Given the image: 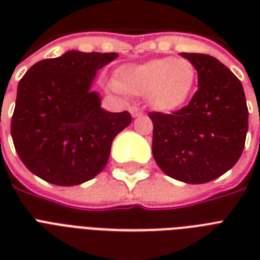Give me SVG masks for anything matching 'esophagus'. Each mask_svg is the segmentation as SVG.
I'll list each match as a JSON object with an SVG mask.
<instances>
[{
    "mask_svg": "<svg viewBox=\"0 0 260 260\" xmlns=\"http://www.w3.org/2000/svg\"><path fill=\"white\" fill-rule=\"evenodd\" d=\"M129 112H131V113H132V116H135V117H136V116H140V114H142V110L139 109V108L136 105L131 106Z\"/></svg>",
    "mask_w": 260,
    "mask_h": 260,
    "instance_id": "obj_1",
    "label": "esophagus"
}]
</instances>
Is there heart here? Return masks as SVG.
Segmentation results:
<instances>
[{"label": "heart", "instance_id": "1", "mask_svg": "<svg viewBox=\"0 0 260 260\" xmlns=\"http://www.w3.org/2000/svg\"><path fill=\"white\" fill-rule=\"evenodd\" d=\"M194 78L196 71L189 60L162 58L121 67L117 81H113L112 86L118 91L148 95L156 109L171 110L189 97Z\"/></svg>", "mask_w": 260, "mask_h": 260}]
</instances>
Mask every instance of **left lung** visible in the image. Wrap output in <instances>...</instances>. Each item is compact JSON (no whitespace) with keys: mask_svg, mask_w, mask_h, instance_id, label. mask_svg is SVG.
Listing matches in <instances>:
<instances>
[{"mask_svg":"<svg viewBox=\"0 0 260 260\" xmlns=\"http://www.w3.org/2000/svg\"><path fill=\"white\" fill-rule=\"evenodd\" d=\"M197 70L198 90L170 114L150 112L152 155L169 177L205 183L221 177L242 156L248 131V108L242 82L217 59L186 54Z\"/></svg>","mask_w":260,"mask_h":260,"instance_id":"obj_1","label":"left lung"}]
</instances>
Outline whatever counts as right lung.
<instances>
[{
    "mask_svg": "<svg viewBox=\"0 0 260 260\" xmlns=\"http://www.w3.org/2000/svg\"><path fill=\"white\" fill-rule=\"evenodd\" d=\"M117 56L69 51L35 63L20 79L10 134L30 173L54 185L74 186L104 170L113 139L132 117L126 110L101 109L90 86L97 70Z\"/></svg>",
    "mask_w": 260,
    "mask_h": 260,
    "instance_id": "obj_1",
    "label": "right lung"
}]
</instances>
